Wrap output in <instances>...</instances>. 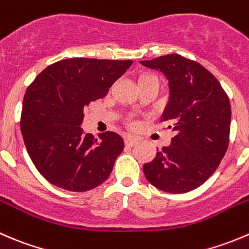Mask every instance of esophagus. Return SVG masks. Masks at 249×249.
<instances>
[{
  "label": "esophagus",
  "mask_w": 249,
  "mask_h": 249,
  "mask_svg": "<svg viewBox=\"0 0 249 249\" xmlns=\"http://www.w3.org/2000/svg\"><path fill=\"white\" fill-rule=\"evenodd\" d=\"M124 142H125V144H126V146L132 147V146H135V144L137 143V139H136V137L127 135V136H125Z\"/></svg>",
  "instance_id": "esophagus-1"
}]
</instances>
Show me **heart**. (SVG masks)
I'll return each mask as SVG.
<instances>
[{
  "label": "heart",
  "instance_id": "1",
  "mask_svg": "<svg viewBox=\"0 0 249 249\" xmlns=\"http://www.w3.org/2000/svg\"><path fill=\"white\" fill-rule=\"evenodd\" d=\"M154 78H156V76H153V75H146V76H143V78H142L141 80H140V81H144V80H148V79H154ZM126 124L129 125L130 127L136 126V122H135V120H132V119H129V120H127Z\"/></svg>",
  "mask_w": 249,
  "mask_h": 249
}]
</instances>
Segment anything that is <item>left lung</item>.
Returning <instances> with one entry per match:
<instances>
[{
    "label": "left lung",
    "mask_w": 249,
    "mask_h": 249,
    "mask_svg": "<svg viewBox=\"0 0 249 249\" xmlns=\"http://www.w3.org/2000/svg\"><path fill=\"white\" fill-rule=\"evenodd\" d=\"M141 64L168 79L170 97L160 122L176 131L170 146L144 164V176L161 191L185 194L208 180L228 151L230 100L215 76L195 60L175 53Z\"/></svg>",
    "instance_id": "8db88e82"
}]
</instances>
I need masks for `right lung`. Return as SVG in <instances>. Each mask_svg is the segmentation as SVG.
<instances>
[{
    "instance_id": "obj_1",
    "label": "right lung",
    "mask_w": 249,
    "mask_h": 249,
    "mask_svg": "<svg viewBox=\"0 0 249 249\" xmlns=\"http://www.w3.org/2000/svg\"><path fill=\"white\" fill-rule=\"evenodd\" d=\"M132 60L68 58L48 66L28 86L20 130L38 173L52 185L85 192L105 182L124 140L113 131L84 132V108L107 95Z\"/></svg>"
}]
</instances>
